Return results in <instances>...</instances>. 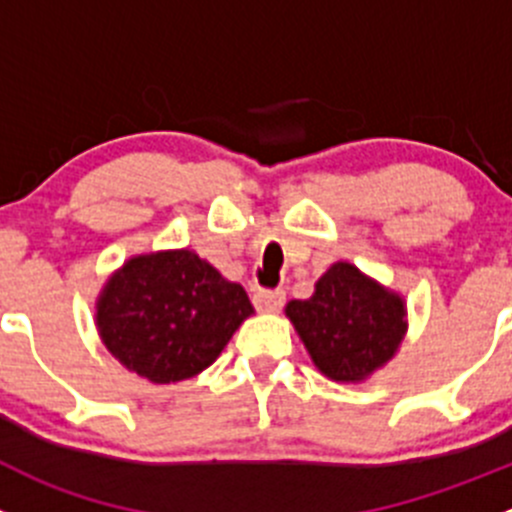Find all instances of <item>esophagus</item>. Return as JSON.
Returning a JSON list of instances; mask_svg holds the SVG:
<instances>
[{
    "instance_id": "esophagus-1",
    "label": "esophagus",
    "mask_w": 512,
    "mask_h": 512,
    "mask_svg": "<svg viewBox=\"0 0 512 512\" xmlns=\"http://www.w3.org/2000/svg\"><path fill=\"white\" fill-rule=\"evenodd\" d=\"M257 310L262 312H277L282 305H285V290H257L255 297H252Z\"/></svg>"
}]
</instances>
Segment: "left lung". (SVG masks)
Returning <instances> with one entry per match:
<instances>
[{"label":"left lung","instance_id":"8db88e82","mask_svg":"<svg viewBox=\"0 0 512 512\" xmlns=\"http://www.w3.org/2000/svg\"><path fill=\"white\" fill-rule=\"evenodd\" d=\"M315 365L332 380L355 382L388 362L405 332L403 300L337 262L317 280L310 300L285 307Z\"/></svg>","mask_w":512,"mask_h":512}]
</instances>
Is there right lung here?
<instances>
[{"mask_svg":"<svg viewBox=\"0 0 512 512\" xmlns=\"http://www.w3.org/2000/svg\"><path fill=\"white\" fill-rule=\"evenodd\" d=\"M247 292L195 252L132 257L104 287L97 327L107 350L152 382L210 367L245 317Z\"/></svg>","mask_w":512,"mask_h":512,"instance_id":"right-lung-1","label":"right lung"}]
</instances>
